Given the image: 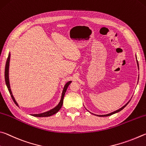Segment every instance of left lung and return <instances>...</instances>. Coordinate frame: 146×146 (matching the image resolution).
Returning <instances> with one entry per match:
<instances>
[{
  "label": "left lung",
  "instance_id": "obj_1",
  "mask_svg": "<svg viewBox=\"0 0 146 146\" xmlns=\"http://www.w3.org/2000/svg\"><path fill=\"white\" fill-rule=\"evenodd\" d=\"M136 59H137V56H136ZM137 65H138V68H139V63H138V61H137ZM130 100H131V99H130ZM130 100L127 102V103L125 104V105H124L122 107H121V108H119V110H116V111H113V112H111V113H108V114H106V115H97V116H98V117H108V116H110V115H113V114H115V113H118V112H119V111H121L122 110H123L125 107H126L127 105V104H128L129 103V101H130ZM91 113V112H90ZM94 114V113H93ZM95 115V114H94Z\"/></svg>",
  "mask_w": 146,
  "mask_h": 146
}]
</instances>
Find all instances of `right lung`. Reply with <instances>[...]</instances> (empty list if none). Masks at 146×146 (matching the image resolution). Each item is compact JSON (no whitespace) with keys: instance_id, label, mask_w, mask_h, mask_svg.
Returning <instances> with one entry per match:
<instances>
[{"instance_id":"add662e5","label":"right lung","mask_w":146,"mask_h":146,"mask_svg":"<svg viewBox=\"0 0 146 146\" xmlns=\"http://www.w3.org/2000/svg\"><path fill=\"white\" fill-rule=\"evenodd\" d=\"M10 57H11V53H10V52H9V54H8V57H7V61H6V67H5V81H6V86L7 87V89H8V90L9 92L10 95H11V96L12 99L15 102V103L18 106H19V104H18V103H17V101H16V100H15L13 95L12 92H11V86H10L9 78V69ZM71 83H72V81H69L65 84V86H64L63 91H62V94H61V97L60 101V102H59V103L57 104V105H56L54 107V108L50 109V110H48V111H45V112H43V113H38V114H31V115H32L33 117H50L51 115H54V114L57 113V112L61 109V106H62V105H63V98H64V96H65V92L66 91V89H67L68 86H69V85H70Z\"/></svg>"}]
</instances>
